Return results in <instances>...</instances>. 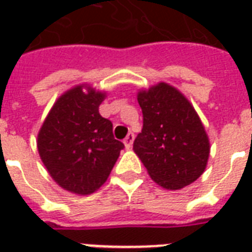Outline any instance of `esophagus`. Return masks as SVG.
<instances>
[{
    "label": "esophagus",
    "mask_w": 252,
    "mask_h": 252,
    "mask_svg": "<svg viewBox=\"0 0 252 252\" xmlns=\"http://www.w3.org/2000/svg\"><path fill=\"white\" fill-rule=\"evenodd\" d=\"M133 140H134V134L133 133H128L126 138H124V146H126V149H130L132 145H133Z\"/></svg>",
    "instance_id": "34e87169"
}]
</instances>
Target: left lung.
I'll list each match as a JSON object with an SVG mask.
<instances>
[{"label": "left lung", "mask_w": 252, "mask_h": 252, "mask_svg": "<svg viewBox=\"0 0 252 252\" xmlns=\"http://www.w3.org/2000/svg\"><path fill=\"white\" fill-rule=\"evenodd\" d=\"M144 115L133 150L159 187L176 191L193 183L207 167L211 142L186 95L166 82L140 89Z\"/></svg>", "instance_id": "left-lung-1"}]
</instances>
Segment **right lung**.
<instances>
[{"label":"right lung","mask_w":252,"mask_h":252,"mask_svg":"<svg viewBox=\"0 0 252 252\" xmlns=\"http://www.w3.org/2000/svg\"><path fill=\"white\" fill-rule=\"evenodd\" d=\"M107 91L76 85L57 98L37 133L43 165L63 189L94 193L106 183L123 142L115 140L112 123L99 114Z\"/></svg>","instance_id":"obj_1"}]
</instances>
